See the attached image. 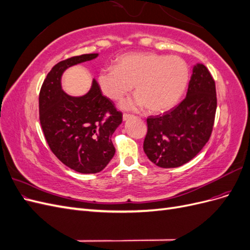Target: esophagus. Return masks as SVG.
Masks as SVG:
<instances>
[{
    "label": "esophagus",
    "instance_id": "esophagus-1",
    "mask_svg": "<svg viewBox=\"0 0 250 250\" xmlns=\"http://www.w3.org/2000/svg\"><path fill=\"white\" fill-rule=\"evenodd\" d=\"M132 117V115H129V113H123V120L126 121L128 119H130Z\"/></svg>",
    "mask_w": 250,
    "mask_h": 250
}]
</instances>
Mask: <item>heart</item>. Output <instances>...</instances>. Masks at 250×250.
<instances>
[{
    "instance_id": "b5f03b06",
    "label": "heart",
    "mask_w": 250,
    "mask_h": 250,
    "mask_svg": "<svg viewBox=\"0 0 250 250\" xmlns=\"http://www.w3.org/2000/svg\"><path fill=\"white\" fill-rule=\"evenodd\" d=\"M190 77L187 62L178 56L135 53L120 57L116 66L104 67L98 82L103 94L120 101L134 85L135 95L126 108L146 106L150 112L172 108L185 93Z\"/></svg>"
}]
</instances>
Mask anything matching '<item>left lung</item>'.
<instances>
[{
    "label": "left lung",
    "instance_id": "8db88e82",
    "mask_svg": "<svg viewBox=\"0 0 250 250\" xmlns=\"http://www.w3.org/2000/svg\"><path fill=\"white\" fill-rule=\"evenodd\" d=\"M217 108L215 80L208 67L194 66L187 97L163 116L147 119L144 151L161 168L190 162L208 142Z\"/></svg>",
    "mask_w": 250,
    "mask_h": 250
}]
</instances>
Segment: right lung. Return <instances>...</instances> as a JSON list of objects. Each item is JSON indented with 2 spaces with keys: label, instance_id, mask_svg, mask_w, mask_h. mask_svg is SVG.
I'll list each match as a JSON object with an SVG mask.
<instances>
[{
  "label": "right lung",
  "instance_id": "right-lung-1",
  "mask_svg": "<svg viewBox=\"0 0 250 250\" xmlns=\"http://www.w3.org/2000/svg\"><path fill=\"white\" fill-rule=\"evenodd\" d=\"M98 54L73 56L52 67L40 92V121L48 145L58 160L79 173L102 171L115 155L111 135L122 123V112L102 95L99 84L82 97L62 89V73Z\"/></svg>",
  "mask_w": 250,
  "mask_h": 250
}]
</instances>
